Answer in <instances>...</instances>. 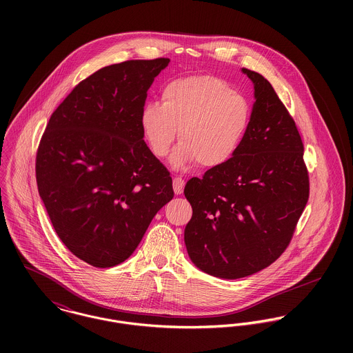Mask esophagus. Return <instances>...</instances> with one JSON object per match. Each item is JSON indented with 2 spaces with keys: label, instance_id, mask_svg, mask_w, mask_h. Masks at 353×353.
Returning <instances> with one entry per match:
<instances>
[{
  "label": "esophagus",
  "instance_id": "1",
  "mask_svg": "<svg viewBox=\"0 0 353 353\" xmlns=\"http://www.w3.org/2000/svg\"><path fill=\"white\" fill-rule=\"evenodd\" d=\"M185 189V179L182 176H175L174 178V192L176 196L182 194Z\"/></svg>",
  "mask_w": 353,
  "mask_h": 353
}]
</instances>
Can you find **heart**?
Segmentation results:
<instances>
[{
    "instance_id": "obj_1",
    "label": "heart",
    "mask_w": 353,
    "mask_h": 353,
    "mask_svg": "<svg viewBox=\"0 0 353 353\" xmlns=\"http://www.w3.org/2000/svg\"><path fill=\"white\" fill-rule=\"evenodd\" d=\"M249 121L248 101L209 74L170 81L160 104L150 101L140 112L141 132L156 157L168 154L178 129L181 144L171 159L174 167L194 161L205 168L224 164L238 151Z\"/></svg>"
}]
</instances>
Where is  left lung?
<instances>
[{"label": "left lung", "mask_w": 353, "mask_h": 353, "mask_svg": "<svg viewBox=\"0 0 353 353\" xmlns=\"http://www.w3.org/2000/svg\"><path fill=\"white\" fill-rule=\"evenodd\" d=\"M254 84L248 130L235 154L185 197L193 216L185 228L190 259L220 279H241L273 263L288 248L310 194L302 137L272 84L242 69Z\"/></svg>", "instance_id": "obj_1"}]
</instances>
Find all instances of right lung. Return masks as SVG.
<instances>
[{"mask_svg":"<svg viewBox=\"0 0 353 353\" xmlns=\"http://www.w3.org/2000/svg\"><path fill=\"white\" fill-rule=\"evenodd\" d=\"M168 58L130 59L80 81L51 114L37 152V183L51 224L81 261L129 258L174 197L168 170L147 147L140 112Z\"/></svg>","mask_w":353,"mask_h":353,"instance_id":"right-lung-1","label":"right lung"}]
</instances>
